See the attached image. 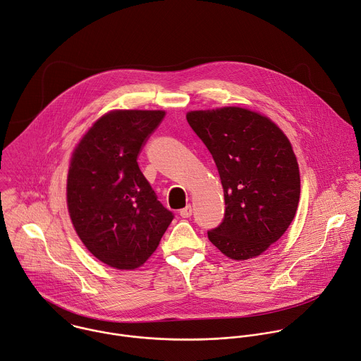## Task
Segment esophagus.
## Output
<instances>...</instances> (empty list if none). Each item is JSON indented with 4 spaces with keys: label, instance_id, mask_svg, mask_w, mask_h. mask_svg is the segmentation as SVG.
<instances>
[{
    "label": "esophagus",
    "instance_id": "1",
    "mask_svg": "<svg viewBox=\"0 0 361 361\" xmlns=\"http://www.w3.org/2000/svg\"><path fill=\"white\" fill-rule=\"evenodd\" d=\"M179 214L182 216V218H190V216H192V206L186 204L183 209L179 210Z\"/></svg>",
    "mask_w": 361,
    "mask_h": 361
}]
</instances>
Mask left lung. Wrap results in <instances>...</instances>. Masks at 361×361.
Instances as JSON below:
<instances>
[{"instance_id":"1","label":"left lung","mask_w":361,"mask_h":361,"mask_svg":"<svg viewBox=\"0 0 361 361\" xmlns=\"http://www.w3.org/2000/svg\"><path fill=\"white\" fill-rule=\"evenodd\" d=\"M186 119L218 168L225 218L207 231L224 255L263 253L290 226L300 197L299 165L286 135L266 116L228 106L193 111Z\"/></svg>"}]
</instances>
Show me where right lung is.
Returning <instances> with one entry per match:
<instances>
[{
    "label": "right lung",
    "instance_id": "obj_1",
    "mask_svg": "<svg viewBox=\"0 0 361 361\" xmlns=\"http://www.w3.org/2000/svg\"><path fill=\"white\" fill-rule=\"evenodd\" d=\"M164 116V111H112L72 155L66 182L72 225L87 249L111 267L145 263L173 219L136 161Z\"/></svg>",
    "mask_w": 361,
    "mask_h": 361
}]
</instances>
